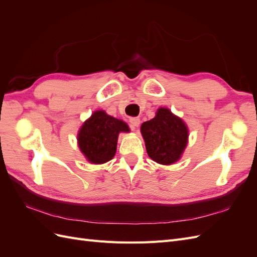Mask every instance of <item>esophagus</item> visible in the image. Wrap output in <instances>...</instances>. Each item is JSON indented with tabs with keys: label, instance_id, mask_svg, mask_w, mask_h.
Instances as JSON below:
<instances>
[{
	"label": "esophagus",
	"instance_id": "34e87169",
	"mask_svg": "<svg viewBox=\"0 0 257 257\" xmlns=\"http://www.w3.org/2000/svg\"><path fill=\"white\" fill-rule=\"evenodd\" d=\"M130 123H131L132 127L136 130L139 126V124H141V119H139V118H131Z\"/></svg>",
	"mask_w": 257,
	"mask_h": 257
}]
</instances>
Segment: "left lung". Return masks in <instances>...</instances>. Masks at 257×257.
<instances>
[{
  "label": "left lung",
  "instance_id": "1",
  "mask_svg": "<svg viewBox=\"0 0 257 257\" xmlns=\"http://www.w3.org/2000/svg\"><path fill=\"white\" fill-rule=\"evenodd\" d=\"M141 132L148 155L161 165L175 164L189 143L186 123L166 107H160L153 119L144 122Z\"/></svg>",
  "mask_w": 257,
  "mask_h": 257
}]
</instances>
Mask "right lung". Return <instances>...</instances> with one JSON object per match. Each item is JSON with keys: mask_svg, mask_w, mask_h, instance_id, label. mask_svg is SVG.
I'll return each mask as SVG.
<instances>
[{"mask_svg": "<svg viewBox=\"0 0 257 257\" xmlns=\"http://www.w3.org/2000/svg\"><path fill=\"white\" fill-rule=\"evenodd\" d=\"M127 124L104 110H96L85 120L77 134L79 150L91 164H104L115 154L120 133H127Z\"/></svg>", "mask_w": 257, "mask_h": 257, "instance_id": "obj_1", "label": "right lung"}]
</instances>
